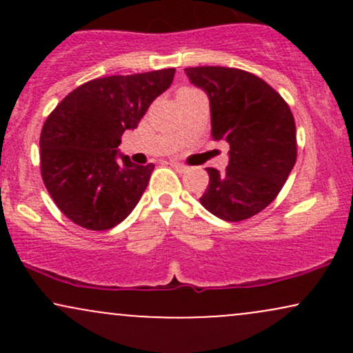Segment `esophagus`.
I'll return each mask as SVG.
<instances>
[{"instance_id": "34e87169", "label": "esophagus", "mask_w": 353, "mask_h": 353, "mask_svg": "<svg viewBox=\"0 0 353 353\" xmlns=\"http://www.w3.org/2000/svg\"><path fill=\"white\" fill-rule=\"evenodd\" d=\"M171 165H172L174 169H176V171H179V172H185V171H188V165L177 163V161H171Z\"/></svg>"}]
</instances>
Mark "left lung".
<instances>
[{"mask_svg": "<svg viewBox=\"0 0 353 353\" xmlns=\"http://www.w3.org/2000/svg\"><path fill=\"white\" fill-rule=\"evenodd\" d=\"M208 94L214 141L229 144L225 171L208 168L201 204L228 222L264 210L281 192L297 159L295 121L289 104L265 81L236 68H185Z\"/></svg>", "mask_w": 353, "mask_h": 353, "instance_id": "left-lung-1", "label": "left lung"}]
</instances>
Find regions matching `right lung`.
Returning <instances> with one entry per match:
<instances>
[{
    "mask_svg": "<svg viewBox=\"0 0 353 353\" xmlns=\"http://www.w3.org/2000/svg\"><path fill=\"white\" fill-rule=\"evenodd\" d=\"M174 68L108 76L70 92L43 125L41 176L70 221L89 230L121 224L148 188L154 164L137 165L119 152L121 136L136 129L157 96L172 84Z\"/></svg>",
    "mask_w": 353,
    "mask_h": 353,
    "instance_id": "right-lung-1",
    "label": "right lung"
}]
</instances>
